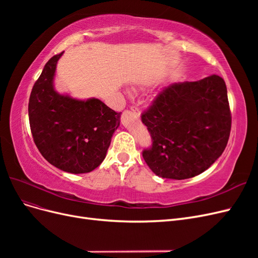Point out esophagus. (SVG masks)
<instances>
[{
	"label": "esophagus",
	"mask_w": 258,
	"mask_h": 258,
	"mask_svg": "<svg viewBox=\"0 0 258 258\" xmlns=\"http://www.w3.org/2000/svg\"><path fill=\"white\" fill-rule=\"evenodd\" d=\"M131 111L132 113H134L136 116L140 117V110L137 107V106H131Z\"/></svg>",
	"instance_id": "1"
}]
</instances>
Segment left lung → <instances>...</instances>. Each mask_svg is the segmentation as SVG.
Here are the masks:
<instances>
[{"label":"left lung","mask_w":258,"mask_h":258,"mask_svg":"<svg viewBox=\"0 0 258 258\" xmlns=\"http://www.w3.org/2000/svg\"><path fill=\"white\" fill-rule=\"evenodd\" d=\"M153 138L143 158L163 178L185 179L212 166L227 145L231 114L221 76L174 83L163 88L142 114Z\"/></svg>","instance_id":"left-lung-1"}]
</instances>
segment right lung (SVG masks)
Returning <instances> with one entry per match:
<instances>
[{"mask_svg": "<svg viewBox=\"0 0 258 258\" xmlns=\"http://www.w3.org/2000/svg\"><path fill=\"white\" fill-rule=\"evenodd\" d=\"M61 52L48 60L29 100V121L43 157L69 173H88L101 165L120 113L102 101L74 99L54 90L53 79Z\"/></svg>", "mask_w": 258, "mask_h": 258, "instance_id": "obj_1", "label": "right lung"}]
</instances>
